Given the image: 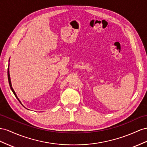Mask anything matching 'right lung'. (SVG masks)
<instances>
[{
    "label": "right lung",
    "instance_id": "1",
    "mask_svg": "<svg viewBox=\"0 0 147 147\" xmlns=\"http://www.w3.org/2000/svg\"><path fill=\"white\" fill-rule=\"evenodd\" d=\"M9 61H10V59H9ZM7 74H8V80H9V85H10V89H11V90H12V91L13 92V94L15 95V96L16 97V98L18 100V101H19V102H20V104L22 105V106H23V104H22V102H21V101L19 100V99L18 98V97H17V94H16V92L14 91V90H13V89L12 88V83H11V81H10V73H9V67H8V71H7Z\"/></svg>",
    "mask_w": 147,
    "mask_h": 147
}]
</instances>
